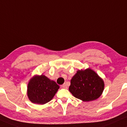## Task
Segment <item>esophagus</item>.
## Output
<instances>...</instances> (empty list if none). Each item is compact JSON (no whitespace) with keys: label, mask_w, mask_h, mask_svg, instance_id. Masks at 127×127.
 Masks as SVG:
<instances>
[{"label":"esophagus","mask_w":127,"mask_h":127,"mask_svg":"<svg viewBox=\"0 0 127 127\" xmlns=\"http://www.w3.org/2000/svg\"><path fill=\"white\" fill-rule=\"evenodd\" d=\"M61 87L62 88H65V89H67V86H66V85L65 84H63V85H61Z\"/></svg>","instance_id":"esophagus-1"}]
</instances>
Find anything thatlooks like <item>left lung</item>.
<instances>
[{
  "label": "left lung",
  "instance_id": "1",
  "mask_svg": "<svg viewBox=\"0 0 127 127\" xmlns=\"http://www.w3.org/2000/svg\"><path fill=\"white\" fill-rule=\"evenodd\" d=\"M104 82L90 68L78 70L71 80L70 92L78 99L89 102L98 99L104 90Z\"/></svg>",
  "mask_w": 127,
  "mask_h": 127
}]
</instances>
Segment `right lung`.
I'll list each match as a JSON object with an SVG mask.
<instances>
[{"label":"right lung","instance_id":"add662e5","mask_svg":"<svg viewBox=\"0 0 127 127\" xmlns=\"http://www.w3.org/2000/svg\"><path fill=\"white\" fill-rule=\"evenodd\" d=\"M59 86L44 75H35L28 84L27 95L33 104L43 105L51 101Z\"/></svg>","mask_w":127,"mask_h":127}]
</instances>
